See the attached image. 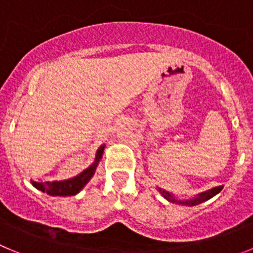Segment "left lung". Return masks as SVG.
I'll list each match as a JSON object with an SVG mask.
<instances>
[{
	"mask_svg": "<svg viewBox=\"0 0 253 253\" xmlns=\"http://www.w3.org/2000/svg\"><path fill=\"white\" fill-rule=\"evenodd\" d=\"M223 186H215L213 189H209L207 191H203V193H199L196 195H194V198H190V199H178L176 198L173 194L169 193L166 190L160 189L157 187L158 193L163 196V198L169 200V203H173V204H178V205H186V207H194V205H198V204H202V203L207 202L209 199H211L213 196H215L216 194H219L222 191Z\"/></svg>",
	"mask_w": 253,
	"mask_h": 253,
	"instance_id": "obj_1",
	"label": "left lung"
}]
</instances>
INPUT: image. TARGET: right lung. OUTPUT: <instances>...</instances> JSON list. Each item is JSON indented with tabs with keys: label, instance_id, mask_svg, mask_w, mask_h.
I'll use <instances>...</instances> for the list:
<instances>
[{
	"label": "right lung",
	"instance_id": "obj_1",
	"mask_svg": "<svg viewBox=\"0 0 253 253\" xmlns=\"http://www.w3.org/2000/svg\"><path fill=\"white\" fill-rule=\"evenodd\" d=\"M105 144L99 147L97 152H96L95 160L91 163L90 166L87 167L86 169L78 173L75 177H71L68 180H62V181H46V182H38V181L30 180L31 185L35 189L46 193L48 195L51 196H73L78 194L87 185V182L92 178L95 175L96 169L99 166V162L101 160L102 154H104Z\"/></svg>",
	"mask_w": 253,
	"mask_h": 253
}]
</instances>
